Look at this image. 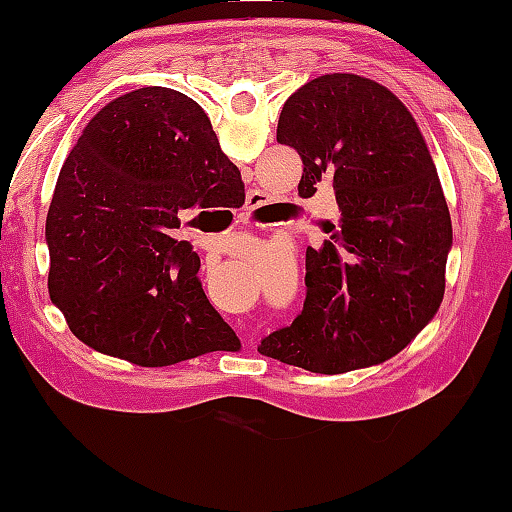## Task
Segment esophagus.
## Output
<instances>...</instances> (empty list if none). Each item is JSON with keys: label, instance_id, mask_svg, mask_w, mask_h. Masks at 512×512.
Masks as SVG:
<instances>
[{"label": "esophagus", "instance_id": "1", "mask_svg": "<svg viewBox=\"0 0 512 512\" xmlns=\"http://www.w3.org/2000/svg\"><path fill=\"white\" fill-rule=\"evenodd\" d=\"M264 207V195L262 192H250L248 195V204H245V211H243V223H252V226H257V221H255V216H257V211H260ZM252 342H255V337H248V344L252 346Z\"/></svg>", "mask_w": 512, "mask_h": 512}]
</instances>
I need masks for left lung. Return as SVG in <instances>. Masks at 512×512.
<instances>
[{
	"label": "left lung",
	"mask_w": 512,
	"mask_h": 512,
	"mask_svg": "<svg viewBox=\"0 0 512 512\" xmlns=\"http://www.w3.org/2000/svg\"><path fill=\"white\" fill-rule=\"evenodd\" d=\"M276 142L303 161L298 195L330 182L334 243L305 252V303L257 351L313 373L399 354L436 315L452 243L450 211L414 117L356 74H325L284 103Z\"/></svg>",
	"instance_id": "left-lung-1"
}]
</instances>
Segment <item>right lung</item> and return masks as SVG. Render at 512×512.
Returning a JSON list of instances; mask_svg holds the SVG:
<instances>
[{
    "mask_svg": "<svg viewBox=\"0 0 512 512\" xmlns=\"http://www.w3.org/2000/svg\"><path fill=\"white\" fill-rule=\"evenodd\" d=\"M240 170L185 93L146 86L88 122L57 178L45 238L50 298L81 342L146 368L238 351L204 296L187 209L243 207Z\"/></svg>",
    "mask_w": 512,
    "mask_h": 512,
    "instance_id": "1",
    "label": "right lung"
}]
</instances>
